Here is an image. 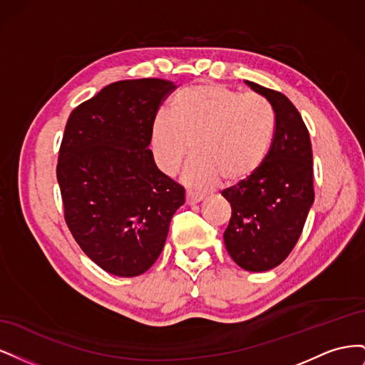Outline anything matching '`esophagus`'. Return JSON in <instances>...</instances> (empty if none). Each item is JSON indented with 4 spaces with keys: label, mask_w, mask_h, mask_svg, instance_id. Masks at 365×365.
Listing matches in <instances>:
<instances>
[{
    "label": "esophagus",
    "mask_w": 365,
    "mask_h": 365,
    "mask_svg": "<svg viewBox=\"0 0 365 365\" xmlns=\"http://www.w3.org/2000/svg\"><path fill=\"white\" fill-rule=\"evenodd\" d=\"M204 200L202 193H195V192H185V202L187 204H196Z\"/></svg>",
    "instance_id": "34e87169"
}]
</instances>
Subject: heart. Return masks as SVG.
<instances>
[{"label": "heart", "mask_w": 365, "mask_h": 365, "mask_svg": "<svg viewBox=\"0 0 365 365\" xmlns=\"http://www.w3.org/2000/svg\"><path fill=\"white\" fill-rule=\"evenodd\" d=\"M275 134L268 98L215 83L189 86L169 103V117L157 115L150 128L153 158L165 175L193 153L184 181L197 189L219 180L244 182L267 161Z\"/></svg>", "instance_id": "obj_1"}]
</instances>
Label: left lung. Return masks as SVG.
<instances>
[{"label": "left lung", "mask_w": 365, "mask_h": 365, "mask_svg": "<svg viewBox=\"0 0 365 365\" xmlns=\"http://www.w3.org/2000/svg\"><path fill=\"white\" fill-rule=\"evenodd\" d=\"M247 83L272 105L275 134L262 168L222 190L231 204L224 242L240 268L262 272L279 267L300 239L315 196L314 164L309 130L289 98Z\"/></svg>", "instance_id": "8db88e82"}]
</instances>
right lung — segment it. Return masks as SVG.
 <instances>
[{
	"label": "right lung",
	"mask_w": 365,
	"mask_h": 365,
	"mask_svg": "<svg viewBox=\"0 0 365 365\" xmlns=\"http://www.w3.org/2000/svg\"><path fill=\"white\" fill-rule=\"evenodd\" d=\"M163 79L120 81L68 117L56 176L63 217L82 251L118 277L146 272L163 251L184 187L158 170L150 128L175 90Z\"/></svg>",
	"instance_id": "obj_1"
}]
</instances>
